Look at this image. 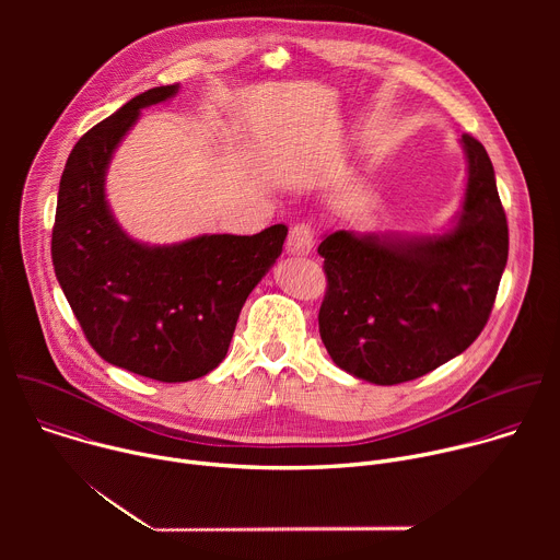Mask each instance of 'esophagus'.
<instances>
[{
  "mask_svg": "<svg viewBox=\"0 0 560 560\" xmlns=\"http://www.w3.org/2000/svg\"><path fill=\"white\" fill-rule=\"evenodd\" d=\"M312 246H314V232L310 225L296 223L294 228H290L288 242H285V250L290 255H307Z\"/></svg>",
  "mask_w": 560,
  "mask_h": 560,
  "instance_id": "esophagus-1",
  "label": "esophagus"
}]
</instances>
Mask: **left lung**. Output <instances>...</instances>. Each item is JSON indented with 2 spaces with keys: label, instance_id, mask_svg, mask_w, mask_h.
<instances>
[{
  "label": "left lung",
  "instance_id": "obj_1",
  "mask_svg": "<svg viewBox=\"0 0 560 560\" xmlns=\"http://www.w3.org/2000/svg\"><path fill=\"white\" fill-rule=\"evenodd\" d=\"M467 184L436 236L337 230L318 246L328 290L318 332L357 378L396 385L447 363L486 328L508 264V219L483 143L460 137Z\"/></svg>",
  "mask_w": 560,
  "mask_h": 560
}]
</instances>
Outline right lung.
<instances>
[{
    "instance_id": "obj_1",
    "label": "right lung",
    "mask_w": 560,
    "mask_h": 560,
    "mask_svg": "<svg viewBox=\"0 0 560 560\" xmlns=\"http://www.w3.org/2000/svg\"><path fill=\"white\" fill-rule=\"evenodd\" d=\"M156 86L93 126L68 154L52 225L57 281L95 352L164 383L192 381L228 352L238 312L283 250L288 228L201 234L173 246L130 238L106 201V171L141 108L175 97Z\"/></svg>"
}]
</instances>
